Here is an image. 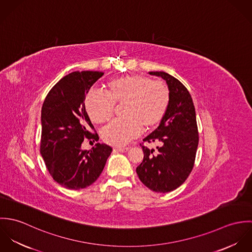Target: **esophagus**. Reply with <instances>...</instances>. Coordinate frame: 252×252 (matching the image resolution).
<instances>
[{
  "label": "esophagus",
  "mask_w": 252,
  "mask_h": 252,
  "mask_svg": "<svg viewBox=\"0 0 252 252\" xmlns=\"http://www.w3.org/2000/svg\"><path fill=\"white\" fill-rule=\"evenodd\" d=\"M130 149V147H115L114 150L118 152H127Z\"/></svg>",
  "instance_id": "esophagus-1"
}]
</instances>
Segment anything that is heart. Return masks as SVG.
Returning a JSON list of instances; mask_svg holds the SVG:
<instances>
[{"instance_id":"heart-1","label":"heart","mask_w":252,"mask_h":252,"mask_svg":"<svg viewBox=\"0 0 252 252\" xmlns=\"http://www.w3.org/2000/svg\"><path fill=\"white\" fill-rule=\"evenodd\" d=\"M170 103V91L161 81L144 75H125L109 80L106 94L91 90L84 99L90 119L103 123L111 116L114 105H120L122 118L112 120L101 130L108 144L122 146L136 138L141 131L155 127L163 118Z\"/></svg>"}]
</instances>
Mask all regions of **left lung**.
I'll list each match as a JSON object with an SVG mask.
<instances>
[{
    "label": "left lung",
    "mask_w": 252,
    "mask_h": 252,
    "mask_svg": "<svg viewBox=\"0 0 252 252\" xmlns=\"http://www.w3.org/2000/svg\"><path fill=\"white\" fill-rule=\"evenodd\" d=\"M148 73L166 81L170 103L159 126L143 140L158 144L156 150L142 146L144 160L136 172L147 188L167 193L180 187L193 169L199 143L196 112L190 93L179 79L165 72Z\"/></svg>",
    "instance_id": "8db88e82"
}]
</instances>
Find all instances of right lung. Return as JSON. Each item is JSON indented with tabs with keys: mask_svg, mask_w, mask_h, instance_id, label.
Wrapping results in <instances>:
<instances>
[{
	"mask_svg": "<svg viewBox=\"0 0 252 252\" xmlns=\"http://www.w3.org/2000/svg\"><path fill=\"white\" fill-rule=\"evenodd\" d=\"M102 72H72L61 78L47 94L41 108L40 154L57 183L67 189L88 187L102 174L112 148L96 144L82 150L84 138L98 141L86 112L84 99Z\"/></svg>",
	"mask_w": 252,
	"mask_h": 252,
	"instance_id": "obj_1",
	"label": "right lung"
}]
</instances>
